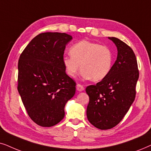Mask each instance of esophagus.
Instances as JSON below:
<instances>
[{
	"label": "esophagus",
	"mask_w": 151,
	"mask_h": 151,
	"mask_svg": "<svg viewBox=\"0 0 151 151\" xmlns=\"http://www.w3.org/2000/svg\"><path fill=\"white\" fill-rule=\"evenodd\" d=\"M77 90L79 92H81V91H83V90H84V88H83V86L81 85V84L78 83V84H77Z\"/></svg>",
	"instance_id": "34e87169"
}]
</instances>
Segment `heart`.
I'll list each match as a JSON object with an SVG mask.
<instances>
[{
    "mask_svg": "<svg viewBox=\"0 0 151 151\" xmlns=\"http://www.w3.org/2000/svg\"><path fill=\"white\" fill-rule=\"evenodd\" d=\"M71 57H64L63 64L70 77L80 70L84 79L99 81L107 77L112 64V54L108 47L88 41L75 43L70 50Z\"/></svg>",
    "mask_w": 151,
    "mask_h": 151,
    "instance_id": "b5f03b06",
    "label": "heart"
}]
</instances>
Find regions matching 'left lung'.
Wrapping results in <instances>:
<instances>
[{"label":"left lung","instance_id":"8db88e82","mask_svg":"<svg viewBox=\"0 0 151 151\" xmlns=\"http://www.w3.org/2000/svg\"><path fill=\"white\" fill-rule=\"evenodd\" d=\"M117 47V58L105 79L88 86V121L94 127L108 130L122 121L133 103L139 79L137 62L132 48L115 37H108Z\"/></svg>","mask_w":151,"mask_h":151}]
</instances>
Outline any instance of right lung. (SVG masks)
<instances>
[{"instance_id":"obj_1","label":"right lung","mask_w":151,"mask_h":151,"mask_svg":"<svg viewBox=\"0 0 151 151\" xmlns=\"http://www.w3.org/2000/svg\"><path fill=\"white\" fill-rule=\"evenodd\" d=\"M72 36L45 32L26 46L18 63V91L28 115L39 126L51 127L65 116V104L76 83L66 74L64 50Z\"/></svg>"}]
</instances>
